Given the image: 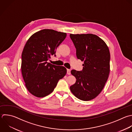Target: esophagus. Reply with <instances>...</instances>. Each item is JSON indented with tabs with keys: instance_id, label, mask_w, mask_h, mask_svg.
Wrapping results in <instances>:
<instances>
[{
	"instance_id": "1",
	"label": "esophagus",
	"mask_w": 132,
	"mask_h": 132,
	"mask_svg": "<svg viewBox=\"0 0 132 132\" xmlns=\"http://www.w3.org/2000/svg\"><path fill=\"white\" fill-rule=\"evenodd\" d=\"M67 74L68 75H70L71 74V70L67 69Z\"/></svg>"
}]
</instances>
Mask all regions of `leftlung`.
I'll list each match as a JSON object with an SVG mask.
<instances>
[{
    "label": "left lung",
    "instance_id": "left-lung-1",
    "mask_svg": "<svg viewBox=\"0 0 132 132\" xmlns=\"http://www.w3.org/2000/svg\"><path fill=\"white\" fill-rule=\"evenodd\" d=\"M76 49V56L84 61L82 71H71L76 79L70 86L72 93L78 99L89 101L103 90L110 72V52L105 42L93 34H70Z\"/></svg>",
    "mask_w": 132,
    "mask_h": 132
}]
</instances>
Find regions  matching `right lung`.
Listing matches in <instances>:
<instances>
[{"instance_id": "add662e5", "label": "right lung", "mask_w": 132, "mask_h": 132, "mask_svg": "<svg viewBox=\"0 0 132 132\" xmlns=\"http://www.w3.org/2000/svg\"><path fill=\"white\" fill-rule=\"evenodd\" d=\"M66 33L43 29L32 35L27 41L22 54L21 70L25 86L32 95L43 97L51 93L59 79L67 73L63 66L47 62Z\"/></svg>"}]
</instances>
